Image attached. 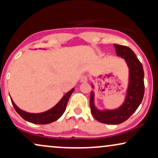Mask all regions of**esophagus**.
I'll use <instances>...</instances> for the list:
<instances>
[{
	"instance_id": "esophagus-1",
	"label": "esophagus",
	"mask_w": 158,
	"mask_h": 158,
	"mask_svg": "<svg viewBox=\"0 0 158 158\" xmlns=\"http://www.w3.org/2000/svg\"><path fill=\"white\" fill-rule=\"evenodd\" d=\"M88 80V77L86 75H84L81 77V82H87Z\"/></svg>"
}]
</instances>
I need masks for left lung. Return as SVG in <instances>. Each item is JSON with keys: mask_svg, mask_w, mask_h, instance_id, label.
I'll return each instance as SVG.
<instances>
[{"mask_svg": "<svg viewBox=\"0 0 158 158\" xmlns=\"http://www.w3.org/2000/svg\"><path fill=\"white\" fill-rule=\"evenodd\" d=\"M114 47L117 55L125 59L129 68V82L125 101L117 109L102 111L95 107L93 92H91L89 101L91 112L95 119L109 125H118L126 121L141 104L144 94V73L141 62L129 47L119 44H114Z\"/></svg>", "mask_w": 158, "mask_h": 158, "instance_id": "left-lung-1", "label": "left lung"}]
</instances>
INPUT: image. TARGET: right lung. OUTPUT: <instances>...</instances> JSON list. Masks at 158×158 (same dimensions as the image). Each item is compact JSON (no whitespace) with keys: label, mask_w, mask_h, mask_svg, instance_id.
Returning a JSON list of instances; mask_svg holds the SVG:
<instances>
[{"label":"right lung","mask_w":158,"mask_h":158,"mask_svg":"<svg viewBox=\"0 0 158 158\" xmlns=\"http://www.w3.org/2000/svg\"><path fill=\"white\" fill-rule=\"evenodd\" d=\"M73 91H74V88L71 89V90L69 91L66 94H65L64 96L62 98V99L55 106L49 110L41 113L35 114L27 112V111H25L19 109V108L14 103L11 98V101L16 111L20 115L22 118H23L25 120L30 122V123H31L45 125V124H49L57 120V119L63 115V114L64 113V111H65V109H66V106L68 101H69V98L71 95V94L73 93Z\"/></svg>","instance_id":"add662e5"}]
</instances>
